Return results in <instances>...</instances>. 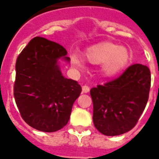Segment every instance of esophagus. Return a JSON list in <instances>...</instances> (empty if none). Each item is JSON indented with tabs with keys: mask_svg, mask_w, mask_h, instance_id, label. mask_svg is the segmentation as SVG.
Masks as SVG:
<instances>
[{
	"mask_svg": "<svg viewBox=\"0 0 159 159\" xmlns=\"http://www.w3.org/2000/svg\"><path fill=\"white\" fill-rule=\"evenodd\" d=\"M89 90H90V88H89V86H83L82 87L83 93H89Z\"/></svg>",
	"mask_w": 159,
	"mask_h": 159,
	"instance_id": "1",
	"label": "esophagus"
}]
</instances>
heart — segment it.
Listing matches in <instances>:
<instances>
[{"instance_id":"1","label":"heart","mask_w":159,"mask_h":159,"mask_svg":"<svg viewBox=\"0 0 159 159\" xmlns=\"http://www.w3.org/2000/svg\"><path fill=\"white\" fill-rule=\"evenodd\" d=\"M87 61L93 64H101V73L106 78L118 75L127 65L130 60V53L123 46L111 42H101L89 48L85 52ZM71 64L82 68L84 62L77 56L71 57Z\"/></svg>"}]
</instances>
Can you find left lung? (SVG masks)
Listing matches in <instances>:
<instances>
[{
	"instance_id": "1",
	"label": "left lung",
	"mask_w": 159,
	"mask_h": 159,
	"mask_svg": "<svg viewBox=\"0 0 159 159\" xmlns=\"http://www.w3.org/2000/svg\"><path fill=\"white\" fill-rule=\"evenodd\" d=\"M150 89V69L140 64L129 66L112 81L91 89L95 128L107 136L130 131L143 112Z\"/></svg>"
}]
</instances>
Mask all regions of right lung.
<instances>
[{
  "label": "right lung",
  "instance_id": "right-lung-1",
  "mask_svg": "<svg viewBox=\"0 0 159 159\" xmlns=\"http://www.w3.org/2000/svg\"><path fill=\"white\" fill-rule=\"evenodd\" d=\"M60 60L70 63L66 49L41 37L31 40L16 59V103L25 123L39 131L63 128L81 93L80 84L63 75Z\"/></svg>",
  "mask_w": 159,
  "mask_h": 159
}]
</instances>
